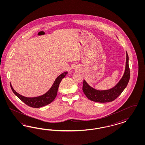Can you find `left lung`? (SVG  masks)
Segmentation results:
<instances>
[{
  "instance_id": "obj_1",
  "label": "left lung",
  "mask_w": 145,
  "mask_h": 145,
  "mask_svg": "<svg viewBox=\"0 0 145 145\" xmlns=\"http://www.w3.org/2000/svg\"><path fill=\"white\" fill-rule=\"evenodd\" d=\"M130 72L129 66V56L127 52L125 72L122 78L113 88L106 90H97L92 88L84 80L82 90L89 99L98 103H107L114 101L123 92L130 80Z\"/></svg>"
}]
</instances>
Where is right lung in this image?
Instances as JSON below:
<instances>
[{
    "label": "right lung",
    "instance_id": "1",
    "mask_svg": "<svg viewBox=\"0 0 145 145\" xmlns=\"http://www.w3.org/2000/svg\"><path fill=\"white\" fill-rule=\"evenodd\" d=\"M67 73V72H65L59 75L56 79L53 86L48 91L43 95L40 96L36 97H26L23 96L14 90L11 84H10V87L14 93L26 105L33 108H39L44 106L48 105L55 99L57 95V91L59 84L61 82V80L65 76Z\"/></svg>",
    "mask_w": 145,
    "mask_h": 145
}]
</instances>
